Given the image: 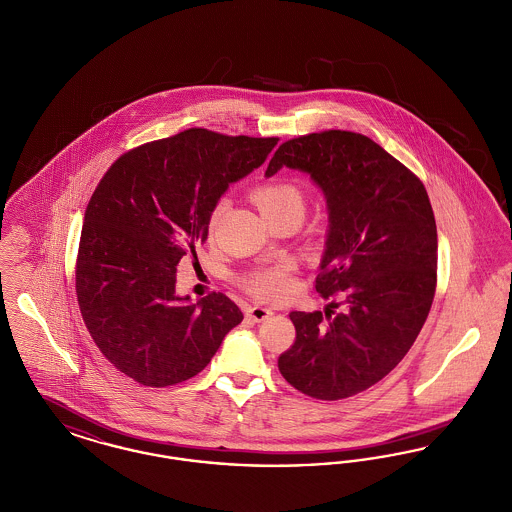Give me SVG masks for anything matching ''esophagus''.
Instances as JSON below:
<instances>
[{
	"label": "esophagus",
	"mask_w": 512,
	"mask_h": 512,
	"mask_svg": "<svg viewBox=\"0 0 512 512\" xmlns=\"http://www.w3.org/2000/svg\"><path fill=\"white\" fill-rule=\"evenodd\" d=\"M245 315L251 318V320H255V322H263L268 317H272V311L267 309V307H261V305H253V307H247Z\"/></svg>",
	"instance_id": "obj_1"
}]
</instances>
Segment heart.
Listing matches in <instances>:
<instances>
[{
	"instance_id": "obj_1",
	"label": "heart",
	"mask_w": 512,
	"mask_h": 512,
	"mask_svg": "<svg viewBox=\"0 0 512 512\" xmlns=\"http://www.w3.org/2000/svg\"><path fill=\"white\" fill-rule=\"evenodd\" d=\"M253 201L265 219L284 215V213H293L301 217L305 209L303 192L299 190V186H295L288 180H272L259 186L253 192ZM220 211H222V203H219L211 213V219H209L211 232L217 226ZM293 270L295 267L292 261H280L272 267L257 268L245 274L242 278V286L251 295L263 301H282L293 292Z\"/></svg>"
}]
</instances>
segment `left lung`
<instances>
[{
	"label": "left lung",
	"instance_id": "1",
	"mask_svg": "<svg viewBox=\"0 0 512 512\" xmlns=\"http://www.w3.org/2000/svg\"><path fill=\"white\" fill-rule=\"evenodd\" d=\"M307 172L328 207L320 311L290 313L292 347L278 368L295 390L336 401L368 390L411 349L436 293L438 230L424 184L384 147L345 130L284 142L265 176ZM342 305L340 314L333 309Z\"/></svg>",
	"mask_w": 512,
	"mask_h": 512
}]
</instances>
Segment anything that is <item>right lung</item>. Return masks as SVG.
I'll return each instance as SVG.
<instances>
[{
	"mask_svg": "<svg viewBox=\"0 0 512 512\" xmlns=\"http://www.w3.org/2000/svg\"><path fill=\"white\" fill-rule=\"evenodd\" d=\"M276 144L190 128L130 149L101 178L84 215L76 297L99 351L128 378L149 388L190 380L244 320L224 293L176 295V267L207 240L228 184Z\"/></svg>",
	"mask_w": 512,
	"mask_h": 512,
	"instance_id": "add662e5",
	"label": "right lung"
}]
</instances>
